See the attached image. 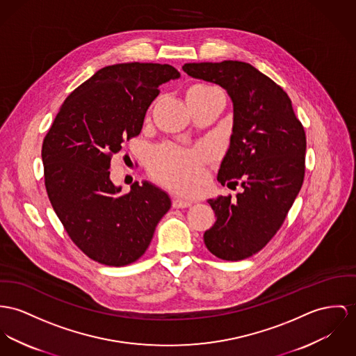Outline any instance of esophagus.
Returning <instances> with one entry per match:
<instances>
[{
  "label": "esophagus",
  "mask_w": 356,
  "mask_h": 356,
  "mask_svg": "<svg viewBox=\"0 0 356 356\" xmlns=\"http://www.w3.org/2000/svg\"><path fill=\"white\" fill-rule=\"evenodd\" d=\"M192 204V200H187V199H183V197H175L173 199V207L175 209H186V207H190Z\"/></svg>",
  "instance_id": "esophagus-1"
}]
</instances>
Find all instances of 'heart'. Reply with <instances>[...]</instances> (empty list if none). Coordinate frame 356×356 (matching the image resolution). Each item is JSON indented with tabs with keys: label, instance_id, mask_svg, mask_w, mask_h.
Wrapping results in <instances>:
<instances>
[{
	"label": "heart",
	"instance_id": "obj_1",
	"mask_svg": "<svg viewBox=\"0 0 356 356\" xmlns=\"http://www.w3.org/2000/svg\"><path fill=\"white\" fill-rule=\"evenodd\" d=\"M192 88L210 89L209 85ZM209 157L206 147H180L175 145L159 146L150 157L152 173L177 191L193 192L202 179V164Z\"/></svg>",
	"mask_w": 356,
	"mask_h": 356
}]
</instances>
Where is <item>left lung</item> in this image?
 Masks as SVG:
<instances>
[{"label":"left lung","instance_id":"obj_1","mask_svg":"<svg viewBox=\"0 0 356 356\" xmlns=\"http://www.w3.org/2000/svg\"><path fill=\"white\" fill-rule=\"evenodd\" d=\"M195 79L218 83L234 108L230 147L218 181L244 191L210 199L216 223L204 244L219 259L237 261L267 245L283 225L305 177L306 134L287 93L250 63H186Z\"/></svg>","mask_w":356,"mask_h":356}]
</instances>
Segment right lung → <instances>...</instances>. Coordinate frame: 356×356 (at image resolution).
I'll return each instance as SVG.
<instances>
[{"label":"right lung","mask_w":356,"mask_h":356,"mask_svg":"<svg viewBox=\"0 0 356 356\" xmlns=\"http://www.w3.org/2000/svg\"><path fill=\"white\" fill-rule=\"evenodd\" d=\"M170 65L118 63L96 72L65 100L43 139L44 186L70 240L112 267L137 261L170 209L169 196L143 181L119 193L111 159L137 137L160 85L179 79Z\"/></svg>","instance_id":"obj_1"}]
</instances>
